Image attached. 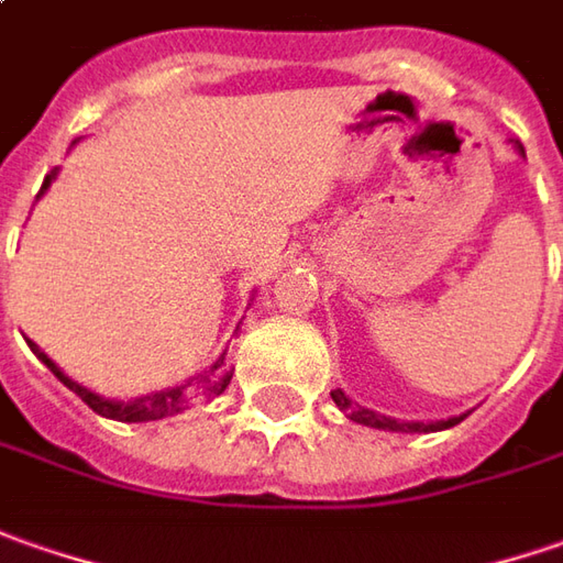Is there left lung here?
I'll return each instance as SVG.
<instances>
[{
  "label": "left lung",
  "instance_id": "8db88e82",
  "mask_svg": "<svg viewBox=\"0 0 563 563\" xmlns=\"http://www.w3.org/2000/svg\"><path fill=\"white\" fill-rule=\"evenodd\" d=\"M517 148H520V155H523V146H520V143H517ZM330 396H333V401L340 405V411L349 415V420L364 423V427H374V430H389V433H437V430H449V427H455V423H461V420L467 417V415L449 417V420H433V423H420V420H396V417L377 415V411H371V408L352 405V398L345 396L342 389H333Z\"/></svg>",
  "mask_w": 563,
  "mask_h": 563
}]
</instances>
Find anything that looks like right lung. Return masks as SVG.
<instances>
[{
    "instance_id": "1",
    "label": "right lung",
    "mask_w": 563,
    "mask_h": 563,
    "mask_svg": "<svg viewBox=\"0 0 563 563\" xmlns=\"http://www.w3.org/2000/svg\"><path fill=\"white\" fill-rule=\"evenodd\" d=\"M52 180H55V170L46 174L40 196L49 189ZM27 345L33 349V355L43 361L52 374L68 386L70 393H77V396L84 398L96 415L108 417V420H124V423H143V420H162V417L180 415L192 398H211V396H218V393H223V389H227V383H230V377H233V374H230V367H227V358H223L227 352H223L221 358L211 364V371H205L202 377L189 379L186 386H174V389L155 393V396H140V398H130V401H118V398H102V396H96V393H89L87 386H80V383H74L70 377H65V374H62V367H58V364H55V361H52L49 355L36 345V342L27 340Z\"/></svg>"
}]
</instances>
